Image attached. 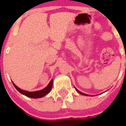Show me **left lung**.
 I'll return each mask as SVG.
<instances>
[{
	"label": "left lung",
	"mask_w": 126,
	"mask_h": 126,
	"mask_svg": "<svg viewBox=\"0 0 126 126\" xmlns=\"http://www.w3.org/2000/svg\"><path fill=\"white\" fill-rule=\"evenodd\" d=\"M75 89H76V91H77V92H78V93H79V94H80L81 95H85V96H94V95H88V94H84V93H82V92H80V91H79V90H78L77 89H76V88L75 87Z\"/></svg>",
	"instance_id": "left-lung-1"
}]
</instances>
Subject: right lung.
Returning <instances> with one entry per match:
<instances>
[{"label":"right lung","instance_id":"obj_1","mask_svg":"<svg viewBox=\"0 0 126 126\" xmlns=\"http://www.w3.org/2000/svg\"><path fill=\"white\" fill-rule=\"evenodd\" d=\"M53 79H51L50 80V83H48V85L46 86V88H44L43 89L41 90L37 91H34V92H28V91L22 90V89H20L19 88H18L16 85H15V83H14L12 81V83L14 85V86H15L16 89L18 90L20 93L22 94L25 95V96H28V97L32 98H41L44 96L45 95H46L47 94L50 92V91H51L52 86H53Z\"/></svg>","mask_w":126,"mask_h":126}]
</instances>
